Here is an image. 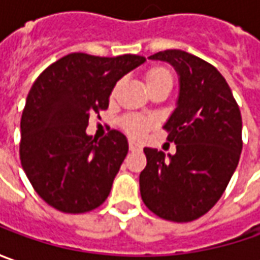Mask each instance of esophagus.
<instances>
[{
  "mask_svg": "<svg viewBox=\"0 0 260 260\" xmlns=\"http://www.w3.org/2000/svg\"><path fill=\"white\" fill-rule=\"evenodd\" d=\"M128 149L133 150V152H135V150H142V149H143V145H142L140 142H137V140L130 139V140H128Z\"/></svg>",
  "mask_w": 260,
  "mask_h": 260,
  "instance_id": "esophagus-1",
  "label": "esophagus"
}]
</instances>
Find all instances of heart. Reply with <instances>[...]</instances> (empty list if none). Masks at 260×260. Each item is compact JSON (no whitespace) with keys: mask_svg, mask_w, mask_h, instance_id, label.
<instances>
[{"mask_svg":"<svg viewBox=\"0 0 260 260\" xmlns=\"http://www.w3.org/2000/svg\"><path fill=\"white\" fill-rule=\"evenodd\" d=\"M145 79L147 89H152V88H156V86L160 85L172 86V75H171L169 69H166L164 66H153V68H150L146 72ZM124 125L125 130L130 135L140 136L145 133L146 128L150 125V123L147 120H145V118H142V117H128V118H125Z\"/></svg>","mask_w":260,"mask_h":260,"instance_id":"1","label":"heart"}]
</instances>
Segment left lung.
<instances>
[{
    "label": "left lung",
    "mask_w": 260,
    "mask_h": 260,
    "mask_svg": "<svg viewBox=\"0 0 260 260\" xmlns=\"http://www.w3.org/2000/svg\"><path fill=\"white\" fill-rule=\"evenodd\" d=\"M172 66L179 81L176 107L164 124L175 155L145 147L140 195L160 218L197 220L224 192L242 153V115L223 75L184 50L149 56Z\"/></svg>",
    "instance_id": "1"
}]
</instances>
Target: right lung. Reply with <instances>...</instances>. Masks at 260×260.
<instances>
[{"instance_id": "obj_1", "label": "right lung", "mask_w": 260, "mask_h": 260, "mask_svg": "<svg viewBox=\"0 0 260 260\" xmlns=\"http://www.w3.org/2000/svg\"><path fill=\"white\" fill-rule=\"evenodd\" d=\"M145 62L136 55L71 53L35 81L20 123V159L36 192L53 208L78 214L107 200L128 142L118 130L92 139L89 114L107 110L115 84Z\"/></svg>"}]
</instances>
